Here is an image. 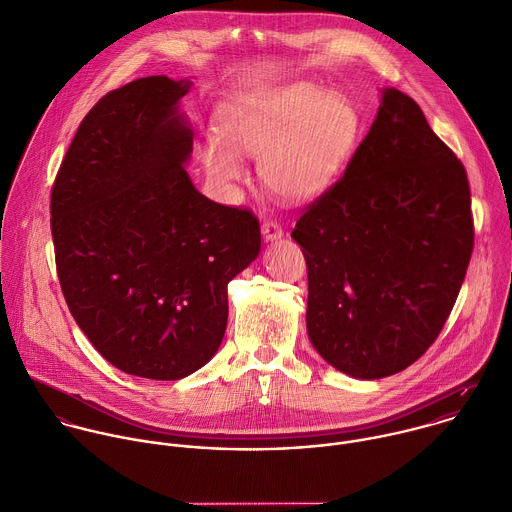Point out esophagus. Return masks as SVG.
Instances as JSON below:
<instances>
[{
	"label": "esophagus",
	"mask_w": 512,
	"mask_h": 512,
	"mask_svg": "<svg viewBox=\"0 0 512 512\" xmlns=\"http://www.w3.org/2000/svg\"><path fill=\"white\" fill-rule=\"evenodd\" d=\"M282 226L276 220H264L262 222V236L264 240H278L282 238Z\"/></svg>",
	"instance_id": "obj_1"
}]
</instances>
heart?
Segmentation results:
<instances>
[{
	"instance_id": "b5f03b06",
	"label": "heart",
	"mask_w": 512,
	"mask_h": 512,
	"mask_svg": "<svg viewBox=\"0 0 512 512\" xmlns=\"http://www.w3.org/2000/svg\"><path fill=\"white\" fill-rule=\"evenodd\" d=\"M360 132L354 104L314 84L236 98L222 108V136L202 138L208 172L222 182L246 176L242 156L260 158L268 190L308 200L330 188L346 168Z\"/></svg>"
}]
</instances>
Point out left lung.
Here are the masks:
<instances>
[{
	"instance_id": "8db88e82",
	"label": "left lung",
	"mask_w": 512,
	"mask_h": 512,
	"mask_svg": "<svg viewBox=\"0 0 512 512\" xmlns=\"http://www.w3.org/2000/svg\"><path fill=\"white\" fill-rule=\"evenodd\" d=\"M292 238L318 354L354 378L396 374L436 340L466 276V170L420 106L386 88L344 174L302 210Z\"/></svg>"
}]
</instances>
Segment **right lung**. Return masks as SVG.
<instances>
[{
  "instance_id": "add662e5",
  "label": "right lung",
  "mask_w": 512,
  "mask_h": 512,
  "mask_svg": "<svg viewBox=\"0 0 512 512\" xmlns=\"http://www.w3.org/2000/svg\"><path fill=\"white\" fill-rule=\"evenodd\" d=\"M190 82L140 78L82 120L52 188L56 268L94 348L126 374L178 380L220 348L228 282L260 252L248 208L202 196L178 114Z\"/></svg>"
}]
</instances>
